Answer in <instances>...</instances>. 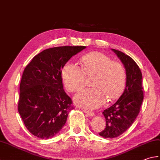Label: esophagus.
I'll return each instance as SVG.
<instances>
[{
    "label": "esophagus",
    "instance_id": "1",
    "mask_svg": "<svg viewBox=\"0 0 160 160\" xmlns=\"http://www.w3.org/2000/svg\"><path fill=\"white\" fill-rule=\"evenodd\" d=\"M83 112L86 113L87 115H88L90 116H94V112H92L91 111H89L88 109H83Z\"/></svg>",
    "mask_w": 160,
    "mask_h": 160
}]
</instances>
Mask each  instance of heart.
<instances>
[{
	"label": "heart",
	"instance_id": "1",
	"mask_svg": "<svg viewBox=\"0 0 160 160\" xmlns=\"http://www.w3.org/2000/svg\"><path fill=\"white\" fill-rule=\"evenodd\" d=\"M81 69L74 63L67 62L62 68L63 84L68 91L78 92L91 78L92 88L83 90L75 95L74 101L79 106L95 108L102 106L107 99L115 100L125 88L127 73L122 63L113 61L100 52H92L81 58Z\"/></svg>",
	"mask_w": 160,
	"mask_h": 160
}]
</instances>
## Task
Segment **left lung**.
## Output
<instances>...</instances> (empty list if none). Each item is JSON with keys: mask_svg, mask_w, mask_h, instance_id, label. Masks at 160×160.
Instances as JSON below:
<instances>
[{"mask_svg": "<svg viewBox=\"0 0 160 160\" xmlns=\"http://www.w3.org/2000/svg\"><path fill=\"white\" fill-rule=\"evenodd\" d=\"M124 65L127 79L124 92L115 104L102 113L106 119V128L99 134L112 138L124 133L132 125L140 111L143 99L142 74L139 67L130 56L112 49Z\"/></svg>", "mask_w": 160, "mask_h": 160, "instance_id": "left-lung-1", "label": "left lung"}]
</instances>
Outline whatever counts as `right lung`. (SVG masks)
Segmentation results:
<instances>
[{
  "label": "right lung",
  "mask_w": 160,
  "mask_h": 160,
  "mask_svg": "<svg viewBox=\"0 0 160 160\" xmlns=\"http://www.w3.org/2000/svg\"><path fill=\"white\" fill-rule=\"evenodd\" d=\"M85 48L65 46L45 49L24 69L18 111L34 136L52 138L65 125L73 106L63 89L61 70L72 56Z\"/></svg>",
  "instance_id": "1"
}]
</instances>
